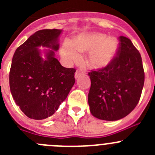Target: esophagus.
<instances>
[{"mask_svg": "<svg viewBox=\"0 0 155 155\" xmlns=\"http://www.w3.org/2000/svg\"><path fill=\"white\" fill-rule=\"evenodd\" d=\"M83 74H84V71H82L80 69H78L76 71V72H75V78L77 79L79 76H80V75Z\"/></svg>", "mask_w": 155, "mask_h": 155, "instance_id": "obj_1", "label": "esophagus"}]
</instances>
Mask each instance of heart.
Returning <instances> with one entry per match:
<instances>
[{
    "instance_id": "1",
    "label": "heart",
    "mask_w": 155,
    "mask_h": 155,
    "mask_svg": "<svg viewBox=\"0 0 155 155\" xmlns=\"http://www.w3.org/2000/svg\"><path fill=\"white\" fill-rule=\"evenodd\" d=\"M119 50V42L114 37H106L99 32H90L78 35L74 40H65L61 53L68 61H77L80 53L89 52L87 64L94 69L107 67L116 57Z\"/></svg>"
}]
</instances>
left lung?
I'll return each mask as SVG.
<instances>
[{
  "mask_svg": "<svg viewBox=\"0 0 155 155\" xmlns=\"http://www.w3.org/2000/svg\"><path fill=\"white\" fill-rule=\"evenodd\" d=\"M116 57L109 65L88 73L90 112L102 120L124 118L137 105L144 84L141 56L131 40L120 37Z\"/></svg>",
  "mask_w": 155,
  "mask_h": 155,
  "instance_id": "8db88e82",
  "label": "left lung"
}]
</instances>
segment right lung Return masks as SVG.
I'll return each instance as SVG.
<instances>
[{
    "label": "right lung",
    "mask_w": 155,
    "mask_h": 155,
    "mask_svg": "<svg viewBox=\"0 0 155 155\" xmlns=\"http://www.w3.org/2000/svg\"><path fill=\"white\" fill-rule=\"evenodd\" d=\"M62 29H42L17 48L9 84L16 105L28 118L44 120L55 113L74 84L75 69L55 58ZM50 48L41 51L38 48Z\"/></svg>",
    "instance_id": "1"
}]
</instances>
